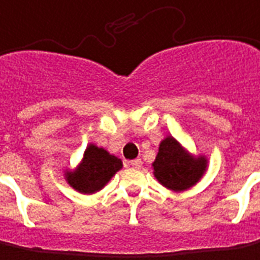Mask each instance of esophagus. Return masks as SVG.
Listing matches in <instances>:
<instances>
[{"label":"esophagus","mask_w":260,"mask_h":260,"mask_svg":"<svg viewBox=\"0 0 260 260\" xmlns=\"http://www.w3.org/2000/svg\"><path fill=\"white\" fill-rule=\"evenodd\" d=\"M129 165L132 166V168L139 169V168H142V160H141V159H134V160L129 161Z\"/></svg>","instance_id":"obj_1"}]
</instances>
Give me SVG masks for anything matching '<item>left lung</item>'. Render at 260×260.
Masks as SVG:
<instances>
[{
  "instance_id": "1",
  "label": "left lung",
  "mask_w": 260,
  "mask_h": 260,
  "mask_svg": "<svg viewBox=\"0 0 260 260\" xmlns=\"http://www.w3.org/2000/svg\"><path fill=\"white\" fill-rule=\"evenodd\" d=\"M153 176L170 191L181 193L196 186L208 169L206 155H194L176 138L168 135L152 163Z\"/></svg>"
}]
</instances>
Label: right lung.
<instances>
[{
  "instance_id": "1",
  "label": "right lung",
  "mask_w": 260,
  "mask_h": 260,
  "mask_svg": "<svg viewBox=\"0 0 260 260\" xmlns=\"http://www.w3.org/2000/svg\"><path fill=\"white\" fill-rule=\"evenodd\" d=\"M121 169L122 160L119 157L104 148L88 143L79 165L72 170H64V180L79 193L94 194L103 190Z\"/></svg>"
}]
</instances>
